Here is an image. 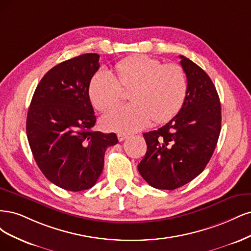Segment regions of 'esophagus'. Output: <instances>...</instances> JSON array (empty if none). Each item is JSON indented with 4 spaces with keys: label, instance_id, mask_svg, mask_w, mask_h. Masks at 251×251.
<instances>
[{
    "label": "esophagus",
    "instance_id": "1",
    "mask_svg": "<svg viewBox=\"0 0 251 251\" xmlns=\"http://www.w3.org/2000/svg\"><path fill=\"white\" fill-rule=\"evenodd\" d=\"M126 139H128V135L127 134H125V133H118V140L120 142H123Z\"/></svg>",
    "mask_w": 251,
    "mask_h": 251
}]
</instances>
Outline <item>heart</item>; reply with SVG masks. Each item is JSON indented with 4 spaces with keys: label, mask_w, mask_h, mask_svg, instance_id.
<instances>
[{
    "label": "heart",
    "mask_w": 251,
    "mask_h": 251,
    "mask_svg": "<svg viewBox=\"0 0 251 251\" xmlns=\"http://www.w3.org/2000/svg\"><path fill=\"white\" fill-rule=\"evenodd\" d=\"M116 77L108 70H99L93 76L88 93L94 106L105 111L115 107L132 90V103L109 110L101 119L107 130L132 133L147 127L153 120L168 122L180 110L188 93L183 70L174 63L163 64L158 59L139 55L116 64Z\"/></svg>",
    "instance_id": "obj_1"
}]
</instances>
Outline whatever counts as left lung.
Listing matches in <instances>:
<instances>
[{"label":"left lung","mask_w":251,"mask_h":251,"mask_svg":"<svg viewBox=\"0 0 251 251\" xmlns=\"http://www.w3.org/2000/svg\"><path fill=\"white\" fill-rule=\"evenodd\" d=\"M188 93L171 121L144 133L147 152L137 166L151 187L175 190L197 177L211 159L221 131V104L206 73L184 56Z\"/></svg>","instance_id":"1"}]
</instances>
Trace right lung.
Masks as SVG:
<instances>
[{
    "label": "right lung",
    "mask_w": 251,
    "mask_h": 251,
    "mask_svg": "<svg viewBox=\"0 0 251 251\" xmlns=\"http://www.w3.org/2000/svg\"><path fill=\"white\" fill-rule=\"evenodd\" d=\"M100 55L82 54L52 68L40 80L27 115V137L43 174L57 187L79 192L100 177L115 133L94 131L96 116L88 95Z\"/></svg>",
    "instance_id": "add662e5"
}]
</instances>
